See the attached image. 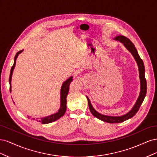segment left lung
I'll list each match as a JSON object with an SVG mask.
<instances>
[{
    "label": "left lung",
    "mask_w": 157,
    "mask_h": 157,
    "mask_svg": "<svg viewBox=\"0 0 157 157\" xmlns=\"http://www.w3.org/2000/svg\"><path fill=\"white\" fill-rule=\"evenodd\" d=\"M113 39L119 41L121 42V43H122V44L124 46L125 48L132 54V55L133 56V57H134V59L136 61L137 67H138L139 77L140 80V92L138 98H137L136 102L134 104V105L133 106V107L129 112H128L127 113L124 114V115H123L117 116V117L109 116V115H103V114L99 113L96 110H95V109L93 107L91 102H90V99L88 98V96H86V98L88 99V106H89L90 112L92 113V114L95 117L98 118V119L101 120L103 122H106L109 123H120L122 122H124L128 119H130V118L134 117L137 113V112L138 111L142 103H143L145 97L146 96L147 82L145 77V67H144V61L141 59L134 44L130 40V39H128V38L122 35L116 36L115 38H113Z\"/></svg>",
    "instance_id": "8db88e82"
}]
</instances>
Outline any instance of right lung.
Wrapping results in <instances>:
<instances>
[{
  "mask_svg": "<svg viewBox=\"0 0 157 157\" xmlns=\"http://www.w3.org/2000/svg\"><path fill=\"white\" fill-rule=\"evenodd\" d=\"M23 51V50L19 51L17 52V54H16L15 58H14V61H13V65L11 68L10 71V78H9V83H10V90L11 92V81H12V73L14 68H15L16 63V59L18 57L19 54H20L21 52ZM73 76H71L68 79H67L65 81L63 82L62 84V86H61V90H60V108L59 109V110L58 112H56V113L52 114V115H50L49 116L44 117L41 118L40 120H37V121L40 122L42 124H48V123L54 122L57 120H58L59 118H60L61 117H63L64 115V114L66 111V109H67V96L69 92V84L73 80ZM13 103L15 104V103L13 102ZM28 118H31L29 116H28Z\"/></svg>",
  "mask_w": 157,
  "mask_h": 157,
  "instance_id": "add662e5",
  "label": "right lung"
}]
</instances>
